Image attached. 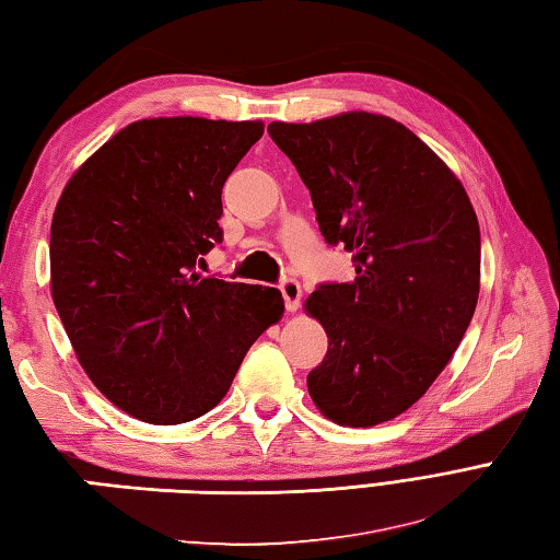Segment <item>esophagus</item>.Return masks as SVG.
I'll return each mask as SVG.
<instances>
[{
    "mask_svg": "<svg viewBox=\"0 0 560 560\" xmlns=\"http://www.w3.org/2000/svg\"><path fill=\"white\" fill-rule=\"evenodd\" d=\"M280 294H282V300H284V306H288V312H296V308H300V302H302V284H300V280L284 278L280 282Z\"/></svg>",
    "mask_w": 560,
    "mask_h": 560,
    "instance_id": "obj_1",
    "label": "esophagus"
}]
</instances>
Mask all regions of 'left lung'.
Instances as JSON below:
<instances>
[{"label":"left lung","mask_w":560,"mask_h":560,"mask_svg":"<svg viewBox=\"0 0 560 560\" xmlns=\"http://www.w3.org/2000/svg\"><path fill=\"white\" fill-rule=\"evenodd\" d=\"M312 194L323 240L352 254L354 280L306 300L328 352L306 376L345 427L402 415L451 362L479 296V222L463 184L400 121L369 112L268 124Z\"/></svg>","instance_id":"left-lung-1"}]
</instances>
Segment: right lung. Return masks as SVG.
I'll use <instances>...</instances> for the list:
<instances>
[{
	"mask_svg": "<svg viewBox=\"0 0 560 560\" xmlns=\"http://www.w3.org/2000/svg\"><path fill=\"white\" fill-rule=\"evenodd\" d=\"M260 136V121H133L85 160L55 208L57 314L95 388L148 424L210 412L284 312L276 288L196 272L222 242V186Z\"/></svg>",
	"mask_w": 560,
	"mask_h": 560,
	"instance_id": "add662e5",
	"label": "right lung"
}]
</instances>
